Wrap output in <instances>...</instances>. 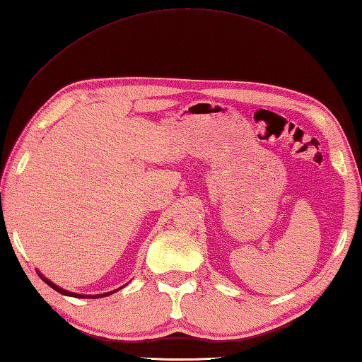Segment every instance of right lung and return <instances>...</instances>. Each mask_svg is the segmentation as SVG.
<instances>
[{
    "label": "right lung",
    "instance_id": "1",
    "mask_svg": "<svg viewBox=\"0 0 362 362\" xmlns=\"http://www.w3.org/2000/svg\"><path fill=\"white\" fill-rule=\"evenodd\" d=\"M37 274H39V276L43 279V281H45L49 287H53L54 291H57L59 293H62V295H69V297H76V298H101V297H106V295H110V293H114V292H117V291H112V292H107V293H98V295H81V293H73V292H69V291H65V289H62V287H59V286H56L54 283H51L48 278H45L43 276L40 272H37Z\"/></svg>",
    "mask_w": 362,
    "mask_h": 362
}]
</instances>
